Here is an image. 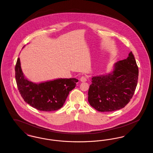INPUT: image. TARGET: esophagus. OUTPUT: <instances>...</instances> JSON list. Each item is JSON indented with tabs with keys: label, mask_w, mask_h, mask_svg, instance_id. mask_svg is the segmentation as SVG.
Segmentation results:
<instances>
[{
	"label": "esophagus",
	"mask_w": 153,
	"mask_h": 153,
	"mask_svg": "<svg viewBox=\"0 0 153 153\" xmlns=\"http://www.w3.org/2000/svg\"><path fill=\"white\" fill-rule=\"evenodd\" d=\"M80 80L81 82H85L87 81V77L85 76H82L81 77Z\"/></svg>",
	"instance_id": "esophagus-1"
}]
</instances>
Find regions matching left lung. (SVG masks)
Wrapping results in <instances>:
<instances>
[{"label":"left lung","mask_w":153,"mask_h":153,"mask_svg":"<svg viewBox=\"0 0 153 153\" xmlns=\"http://www.w3.org/2000/svg\"><path fill=\"white\" fill-rule=\"evenodd\" d=\"M138 67L131 51L126 59L117 61L107 74L92 77L88 102L100 112L124 108L132 97L138 83Z\"/></svg>","instance_id":"left-lung-1"}]
</instances>
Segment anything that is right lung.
I'll list each match as a JSON object with an SVG mask.
<instances>
[{
    "instance_id": "right-lung-1",
    "label": "right lung",
    "mask_w": 153,
    "mask_h": 153,
    "mask_svg": "<svg viewBox=\"0 0 153 153\" xmlns=\"http://www.w3.org/2000/svg\"><path fill=\"white\" fill-rule=\"evenodd\" d=\"M15 79L18 90L25 102L39 111H53L60 109L79 80L75 78L58 79L34 83L24 76L20 58L15 65Z\"/></svg>"
}]
</instances>
